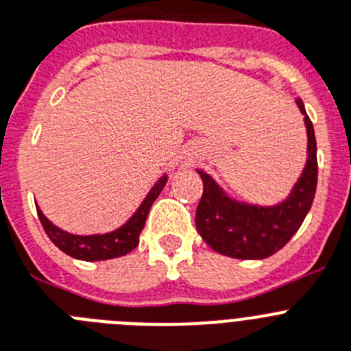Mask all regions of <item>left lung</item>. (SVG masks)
Returning a JSON list of instances; mask_svg holds the SVG:
<instances>
[{"label": "left lung", "mask_w": 351, "mask_h": 351, "mask_svg": "<svg viewBox=\"0 0 351 351\" xmlns=\"http://www.w3.org/2000/svg\"><path fill=\"white\" fill-rule=\"evenodd\" d=\"M305 116L308 158L289 198L275 207H253L237 203L203 171V194L196 208V228L214 252L234 258H266L289 243L311 210L317 185V157L314 128L302 99H296Z\"/></svg>", "instance_id": "obj_1"}]
</instances>
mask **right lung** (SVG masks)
Instances as JSON below:
<instances>
[{
	"mask_svg": "<svg viewBox=\"0 0 351 351\" xmlns=\"http://www.w3.org/2000/svg\"><path fill=\"white\" fill-rule=\"evenodd\" d=\"M167 182V176L164 175L157 184L153 185V189L146 196L137 212L130 217V221L123 225L117 230L110 232V234L103 235H73L67 232L60 230L53 225L48 217L44 216L40 208H37V216H39L40 223L44 226V232L48 234L51 243L67 253L69 257L80 258V261H107V258L123 257L126 253H130L132 250L139 244V234L143 232L148 212L152 208L153 202L157 199L160 191L164 189V185Z\"/></svg>",
	"mask_w": 351,
	"mask_h": 351,
	"instance_id": "right-lung-1",
	"label": "right lung"
}]
</instances>
